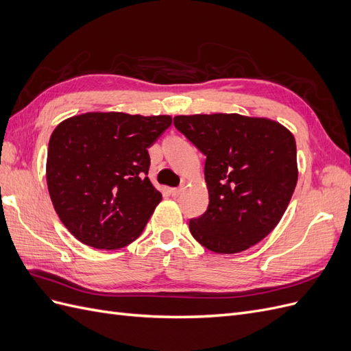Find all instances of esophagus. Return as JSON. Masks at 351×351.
I'll list each match as a JSON object with an SVG mask.
<instances>
[{
	"mask_svg": "<svg viewBox=\"0 0 351 351\" xmlns=\"http://www.w3.org/2000/svg\"><path fill=\"white\" fill-rule=\"evenodd\" d=\"M182 192H183V187H177V189H171V195H173L174 197H177V196H180V195H182Z\"/></svg>",
	"mask_w": 351,
	"mask_h": 351,
	"instance_id": "34e87169",
	"label": "esophagus"
}]
</instances>
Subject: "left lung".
<instances>
[{
  "instance_id": "8db88e82",
  "label": "left lung",
  "mask_w": 351,
  "mask_h": 351,
  "mask_svg": "<svg viewBox=\"0 0 351 351\" xmlns=\"http://www.w3.org/2000/svg\"><path fill=\"white\" fill-rule=\"evenodd\" d=\"M174 125L206 156L209 205L190 219L210 252L247 250L277 227L299 177L293 133L278 121L241 114L174 117Z\"/></svg>"
}]
</instances>
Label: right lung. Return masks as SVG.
I'll list each match as a JSON object with an SVG mask.
<instances>
[{"label": "right lung", "mask_w": 351, "mask_h": 351, "mask_svg": "<svg viewBox=\"0 0 351 351\" xmlns=\"http://www.w3.org/2000/svg\"><path fill=\"white\" fill-rule=\"evenodd\" d=\"M171 123V115L97 111L56 127L47 156L48 192L79 241L117 250L142 234L162 199L147 178V147Z\"/></svg>", "instance_id": "add662e5"}]
</instances>
